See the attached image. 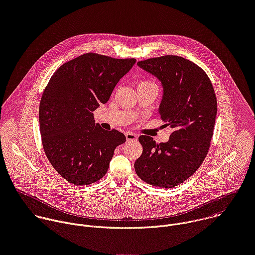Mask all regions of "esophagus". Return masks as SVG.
I'll list each match as a JSON object with an SVG mask.
<instances>
[{"label":"esophagus","instance_id":"obj_1","mask_svg":"<svg viewBox=\"0 0 255 255\" xmlns=\"http://www.w3.org/2000/svg\"><path fill=\"white\" fill-rule=\"evenodd\" d=\"M125 136H126V139L127 141H131V140H137L138 136L132 132H126L125 133Z\"/></svg>","mask_w":255,"mask_h":255}]
</instances>
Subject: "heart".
<instances>
[{
	"label": "heart",
	"mask_w": 255,
	"mask_h": 255,
	"mask_svg": "<svg viewBox=\"0 0 255 255\" xmlns=\"http://www.w3.org/2000/svg\"><path fill=\"white\" fill-rule=\"evenodd\" d=\"M141 84H150V83L149 82H140L139 85H141Z\"/></svg>",
	"instance_id": "obj_1"
}]
</instances>
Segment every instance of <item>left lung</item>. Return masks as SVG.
Here are the masks:
<instances>
[{
    "label": "left lung",
    "mask_w": 255,
    "mask_h": 255,
    "mask_svg": "<svg viewBox=\"0 0 255 255\" xmlns=\"http://www.w3.org/2000/svg\"><path fill=\"white\" fill-rule=\"evenodd\" d=\"M162 86L158 108L173 132L165 143L141 135L142 155L135 161L137 175L146 183L172 188L188 179L205 159L217 114L216 96L206 73L178 56H163L137 63Z\"/></svg>",
    "instance_id": "left-lung-1"
}]
</instances>
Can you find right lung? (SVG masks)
I'll return each instance as SVG.
<instances>
[{"label":"right lung","instance_id":"1","mask_svg":"<svg viewBox=\"0 0 255 255\" xmlns=\"http://www.w3.org/2000/svg\"><path fill=\"white\" fill-rule=\"evenodd\" d=\"M135 59L87 53L62 65L40 102L43 147L55 170L75 185H88L107 172L114 150L126 141L118 130L105 131L93 112L108 102Z\"/></svg>","mask_w":255,"mask_h":255}]
</instances>
